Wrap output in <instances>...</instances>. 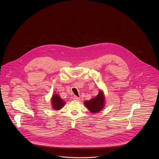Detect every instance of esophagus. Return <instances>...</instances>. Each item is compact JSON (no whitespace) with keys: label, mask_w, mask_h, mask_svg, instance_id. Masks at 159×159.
<instances>
[{"label":"esophagus","mask_w":159,"mask_h":159,"mask_svg":"<svg viewBox=\"0 0 159 159\" xmlns=\"http://www.w3.org/2000/svg\"><path fill=\"white\" fill-rule=\"evenodd\" d=\"M74 99L75 100V101H78L80 100V98H79V97H77V96H74Z\"/></svg>","instance_id":"obj_1"}]
</instances>
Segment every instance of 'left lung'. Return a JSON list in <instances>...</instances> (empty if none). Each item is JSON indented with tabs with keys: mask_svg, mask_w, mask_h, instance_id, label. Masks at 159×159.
Wrapping results in <instances>:
<instances>
[{
	"mask_svg": "<svg viewBox=\"0 0 159 159\" xmlns=\"http://www.w3.org/2000/svg\"><path fill=\"white\" fill-rule=\"evenodd\" d=\"M84 104L87 109L93 114L98 113L104 109L106 104L104 93L102 90H99L97 96L84 102Z\"/></svg>",
	"mask_w": 159,
	"mask_h": 159,
	"instance_id": "1",
	"label": "left lung"
}]
</instances>
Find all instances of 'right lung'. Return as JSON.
Returning <instances> with one entry per match:
<instances>
[{"mask_svg": "<svg viewBox=\"0 0 159 159\" xmlns=\"http://www.w3.org/2000/svg\"><path fill=\"white\" fill-rule=\"evenodd\" d=\"M51 103L52 109L56 111H58L65 106L66 102L60 98L59 94L54 93L51 98Z\"/></svg>", "mask_w": 159, "mask_h": 159, "instance_id": "right-lung-1", "label": "right lung"}]
</instances>
